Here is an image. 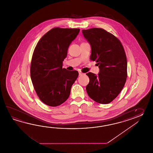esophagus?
<instances>
[{
  "instance_id": "34e87169",
  "label": "esophagus",
  "mask_w": 153,
  "mask_h": 153,
  "mask_svg": "<svg viewBox=\"0 0 153 153\" xmlns=\"http://www.w3.org/2000/svg\"><path fill=\"white\" fill-rule=\"evenodd\" d=\"M82 74H83V73H81V72H79V75H80H80H82Z\"/></svg>"
}]
</instances>
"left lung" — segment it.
Here are the masks:
<instances>
[{
    "label": "left lung",
    "instance_id": "1",
    "mask_svg": "<svg viewBox=\"0 0 153 153\" xmlns=\"http://www.w3.org/2000/svg\"><path fill=\"white\" fill-rule=\"evenodd\" d=\"M82 32L91 46L90 59L97 62L98 75L89 72L86 86L88 95L100 104L114 100L124 88L127 76V59L119 39L102 28L83 29Z\"/></svg>",
    "mask_w": 153,
    "mask_h": 153
}]
</instances>
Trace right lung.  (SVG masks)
<instances>
[{"label":"right lung","mask_w":153,"mask_h":153,"mask_svg":"<svg viewBox=\"0 0 153 153\" xmlns=\"http://www.w3.org/2000/svg\"><path fill=\"white\" fill-rule=\"evenodd\" d=\"M79 31L55 27L42 36L34 50L30 78L39 99L48 105L56 107L64 103L78 78V71L62 68V63Z\"/></svg>","instance_id":"right-lung-1"}]
</instances>
